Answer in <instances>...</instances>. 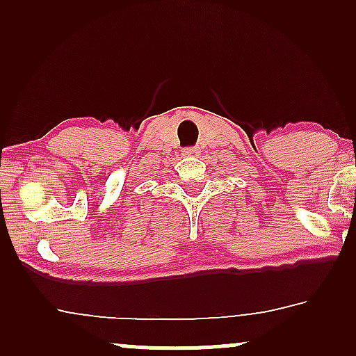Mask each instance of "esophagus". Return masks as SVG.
Masks as SVG:
<instances>
[{"instance_id":"34e87169","label":"esophagus","mask_w":356,"mask_h":356,"mask_svg":"<svg viewBox=\"0 0 356 356\" xmlns=\"http://www.w3.org/2000/svg\"><path fill=\"white\" fill-rule=\"evenodd\" d=\"M183 154L186 155V157H193V155H199V149H186L183 150Z\"/></svg>"}]
</instances>
